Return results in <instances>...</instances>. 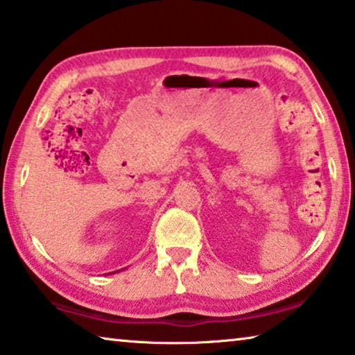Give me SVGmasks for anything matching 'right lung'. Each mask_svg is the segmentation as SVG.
Wrapping results in <instances>:
<instances>
[{
	"label": "right lung",
	"mask_w": 355,
	"mask_h": 355,
	"mask_svg": "<svg viewBox=\"0 0 355 355\" xmlns=\"http://www.w3.org/2000/svg\"><path fill=\"white\" fill-rule=\"evenodd\" d=\"M114 272H119V271H114ZM114 272H110V274H114Z\"/></svg>",
	"instance_id": "right-lung-1"
}]
</instances>
